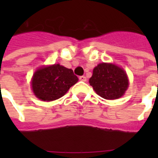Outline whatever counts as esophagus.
Wrapping results in <instances>:
<instances>
[{"label":"esophagus","mask_w":158,"mask_h":158,"mask_svg":"<svg viewBox=\"0 0 158 158\" xmlns=\"http://www.w3.org/2000/svg\"><path fill=\"white\" fill-rule=\"evenodd\" d=\"M79 79L80 80V81H84V82H85L87 80L86 77L85 76H79Z\"/></svg>","instance_id":"1"}]
</instances>
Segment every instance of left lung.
I'll list each match as a JSON object with an SVG mask.
<instances>
[{"instance_id":"left-lung-1","label":"left lung","mask_w":158,"mask_h":158,"mask_svg":"<svg viewBox=\"0 0 158 158\" xmlns=\"http://www.w3.org/2000/svg\"><path fill=\"white\" fill-rule=\"evenodd\" d=\"M89 84L99 96L112 100L125 94L129 81L126 73L121 68L113 64L101 63L94 69Z\"/></svg>"}]
</instances>
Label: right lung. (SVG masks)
<instances>
[{"label":"right lung","mask_w":158,"mask_h":158,"mask_svg":"<svg viewBox=\"0 0 158 158\" xmlns=\"http://www.w3.org/2000/svg\"><path fill=\"white\" fill-rule=\"evenodd\" d=\"M78 81L71 69L53 64L38 69L33 74L32 88L37 98L51 102L61 98Z\"/></svg>","instance_id":"obj_1"}]
</instances>
